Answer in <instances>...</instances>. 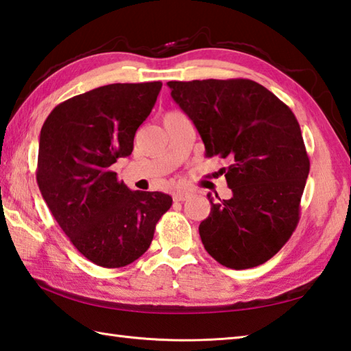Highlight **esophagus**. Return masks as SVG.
<instances>
[{"instance_id":"esophagus-1","label":"esophagus","mask_w":351,"mask_h":351,"mask_svg":"<svg viewBox=\"0 0 351 351\" xmlns=\"http://www.w3.org/2000/svg\"><path fill=\"white\" fill-rule=\"evenodd\" d=\"M190 197L189 193L185 191H175L173 193V200L175 202H184V200H187Z\"/></svg>"}]
</instances>
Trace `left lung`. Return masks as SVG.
Returning <instances> with one entry per match:
<instances>
[{
  "mask_svg": "<svg viewBox=\"0 0 351 351\" xmlns=\"http://www.w3.org/2000/svg\"><path fill=\"white\" fill-rule=\"evenodd\" d=\"M205 145V156L230 161L223 167L232 197L213 200L199 234L210 255L244 270L273 258L297 228L309 175L300 125L278 96L255 81H169Z\"/></svg>",
  "mask_w": 351,
  "mask_h": 351,
  "instance_id": "1",
  "label": "left lung"
}]
</instances>
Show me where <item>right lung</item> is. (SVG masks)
<instances>
[{
  "label": "right lung",
  "mask_w": 351,
  "mask_h": 351,
  "mask_svg": "<svg viewBox=\"0 0 351 351\" xmlns=\"http://www.w3.org/2000/svg\"><path fill=\"white\" fill-rule=\"evenodd\" d=\"M161 86L93 88L58 104L42 126L37 185L73 247L99 267H125L143 255L173 202L160 191H131L111 170L131 155Z\"/></svg>",
  "instance_id": "1"
}]
</instances>
